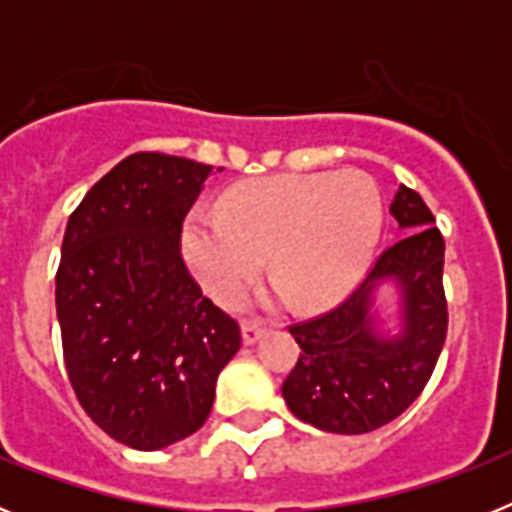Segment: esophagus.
<instances>
[{
	"instance_id": "obj_1",
	"label": "esophagus",
	"mask_w": 512,
	"mask_h": 512,
	"mask_svg": "<svg viewBox=\"0 0 512 512\" xmlns=\"http://www.w3.org/2000/svg\"><path fill=\"white\" fill-rule=\"evenodd\" d=\"M264 333H266V328H261V325H256V323H243V328H241V336H243V343H246V346H253V343L259 341Z\"/></svg>"
}]
</instances>
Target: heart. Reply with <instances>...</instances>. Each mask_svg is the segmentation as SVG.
Here are the masks:
<instances>
[{
    "label": "heart",
    "instance_id": "1",
    "mask_svg": "<svg viewBox=\"0 0 512 512\" xmlns=\"http://www.w3.org/2000/svg\"><path fill=\"white\" fill-rule=\"evenodd\" d=\"M382 230L384 197L372 174H282L233 187L220 212H192L182 251L197 282L220 305L246 295L271 253L279 287L297 307L318 310L361 282Z\"/></svg>",
    "mask_w": 512,
    "mask_h": 512
}]
</instances>
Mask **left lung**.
Here are the masks:
<instances>
[{
	"label": "left lung",
	"mask_w": 512,
	"mask_h": 512,
	"mask_svg": "<svg viewBox=\"0 0 512 512\" xmlns=\"http://www.w3.org/2000/svg\"><path fill=\"white\" fill-rule=\"evenodd\" d=\"M390 212L397 238L374 261L364 282L320 318L289 325L302 354L282 384L287 408L320 431H377L415 402L441 356L449 312L443 295V235L418 192L405 184ZM395 281L401 292V333L382 337L373 292Z\"/></svg>",
	"instance_id": "left-lung-1"
}]
</instances>
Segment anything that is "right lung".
Segmentation results:
<instances>
[{
  "mask_svg": "<svg viewBox=\"0 0 512 512\" xmlns=\"http://www.w3.org/2000/svg\"><path fill=\"white\" fill-rule=\"evenodd\" d=\"M212 166L133 153L71 212L56 274L63 359L107 436L156 451L200 431L241 328L202 295L182 223ZM223 171V169H217Z\"/></svg>",
  "mask_w": 512,
  "mask_h": 512,
  "instance_id": "add662e5",
  "label": "right lung"
}]
</instances>
